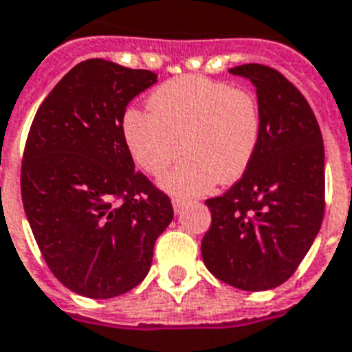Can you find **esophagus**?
<instances>
[{"instance_id":"obj_1","label":"esophagus","mask_w":352,"mask_h":352,"mask_svg":"<svg viewBox=\"0 0 352 352\" xmlns=\"http://www.w3.org/2000/svg\"><path fill=\"white\" fill-rule=\"evenodd\" d=\"M171 205H173V209H175V212H179V210H181L184 207V199L173 197V199H171Z\"/></svg>"}]
</instances>
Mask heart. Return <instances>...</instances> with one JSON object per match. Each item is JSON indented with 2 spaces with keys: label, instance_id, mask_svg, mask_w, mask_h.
Wrapping results in <instances>:
<instances>
[{
  "label": "heart",
  "instance_id": "1",
  "mask_svg": "<svg viewBox=\"0 0 352 352\" xmlns=\"http://www.w3.org/2000/svg\"><path fill=\"white\" fill-rule=\"evenodd\" d=\"M149 113L126 110L121 134L129 155L160 175L183 151V162L160 179L173 196H201L218 181L241 179L256 156L261 113L252 93L203 76L162 83L147 100Z\"/></svg>",
  "mask_w": 352,
  "mask_h": 352
}]
</instances>
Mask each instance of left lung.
I'll list each match as a JSON object with an SVG mask.
<instances>
[{
	"label": "left lung",
	"mask_w": 352,
	"mask_h": 352,
	"mask_svg": "<svg viewBox=\"0 0 352 352\" xmlns=\"http://www.w3.org/2000/svg\"><path fill=\"white\" fill-rule=\"evenodd\" d=\"M254 83L261 113L256 156L241 181L207 199L205 267L242 291H267L293 276L324 214V147L308 100L265 65L229 69Z\"/></svg>",
	"instance_id": "8db88e82"
}]
</instances>
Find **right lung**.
I'll list each match as a JSON object with an SVG mask.
<instances>
[{"mask_svg":"<svg viewBox=\"0 0 352 352\" xmlns=\"http://www.w3.org/2000/svg\"><path fill=\"white\" fill-rule=\"evenodd\" d=\"M153 83L151 70L87 59L59 80L31 124L23 210L54 276L87 298L142 283L173 220L169 197L134 169L121 134L129 102Z\"/></svg>","mask_w":352,"mask_h":352,"instance_id":"obj_1","label":"right lung"}]
</instances>
